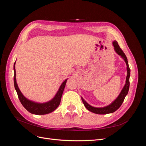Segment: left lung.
I'll use <instances>...</instances> for the list:
<instances>
[{"instance_id":"obj_1","label":"left lung","mask_w":146,"mask_h":146,"mask_svg":"<svg viewBox=\"0 0 146 146\" xmlns=\"http://www.w3.org/2000/svg\"><path fill=\"white\" fill-rule=\"evenodd\" d=\"M113 46L114 47V49L117 54L121 56V58L125 61V62L127 65V77H126V81L125 85L123 86V88L122 89L120 94H119L117 98L114 100L113 102H111L110 105L105 106L104 107H94L88 104L83 99L82 97H81L83 103L85 105V107L88 109L89 111L98 114H109L112 113L114 111H116V110L121 107V105L122 104L123 100L125 98V96L127 95L128 92L129 90L130 87V69L129 66V63H128V60L126 57V55H125L124 53L122 50L121 48L118 45L117 42L116 41H113Z\"/></svg>"}]
</instances>
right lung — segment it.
<instances>
[{"instance_id": "1", "label": "right lung", "mask_w": 146, "mask_h": 146, "mask_svg": "<svg viewBox=\"0 0 146 146\" xmlns=\"http://www.w3.org/2000/svg\"><path fill=\"white\" fill-rule=\"evenodd\" d=\"M15 64L16 61L14 64V85H15V88L17 92V96H18L19 99L21 102L22 105H23V107L27 110L29 112L32 114H37V115H41V114H48L52 111H54L56 109V108L58 107L60 102L61 96H62L63 92L64 89L65 85L66 84V82H67V79L61 83V86L59 88L58 91H57L56 94H55V97L52 100L47 102L45 103H38L34 102L32 100H30L28 99H27L25 97L21 91H20L19 88L17 85L16 79V69H15Z\"/></svg>"}]
</instances>
